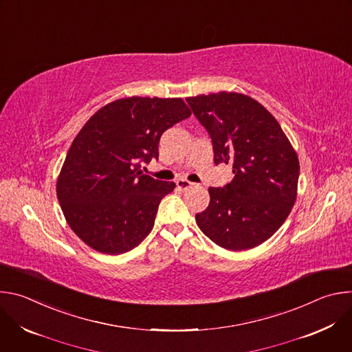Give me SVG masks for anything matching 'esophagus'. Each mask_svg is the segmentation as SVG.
Instances as JSON below:
<instances>
[{"label": "esophagus", "mask_w": 352, "mask_h": 352, "mask_svg": "<svg viewBox=\"0 0 352 352\" xmlns=\"http://www.w3.org/2000/svg\"><path fill=\"white\" fill-rule=\"evenodd\" d=\"M177 186H178L179 189L185 190V189H188V188H192L193 184L189 182V181H186V179H178V181H177Z\"/></svg>", "instance_id": "34e87169"}]
</instances>
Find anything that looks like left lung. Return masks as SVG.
I'll return each instance as SVG.
<instances>
[{
	"label": "left lung",
	"instance_id": "1",
	"mask_svg": "<svg viewBox=\"0 0 352 352\" xmlns=\"http://www.w3.org/2000/svg\"><path fill=\"white\" fill-rule=\"evenodd\" d=\"M213 144L214 163H231L234 178L209 188L210 204L196 214L202 232L228 250L255 248L285 221L296 199L299 162L277 120L239 93L188 97Z\"/></svg>",
	"mask_w": 352,
	"mask_h": 352
}]
</instances>
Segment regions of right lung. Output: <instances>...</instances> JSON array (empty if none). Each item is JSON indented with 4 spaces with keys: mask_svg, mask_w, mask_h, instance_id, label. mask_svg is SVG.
Here are the masks:
<instances>
[{
    "mask_svg": "<svg viewBox=\"0 0 352 352\" xmlns=\"http://www.w3.org/2000/svg\"><path fill=\"white\" fill-rule=\"evenodd\" d=\"M190 117L182 98L128 97L100 109L74 139L57 181L72 231L97 252L120 255L152 231L162 199L175 188L146 175L162 135Z\"/></svg>",
    "mask_w": 352,
    "mask_h": 352,
    "instance_id": "1",
    "label": "right lung"
}]
</instances>
